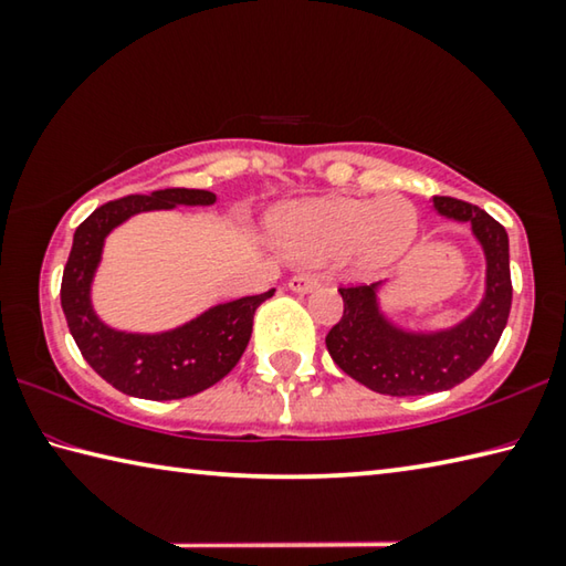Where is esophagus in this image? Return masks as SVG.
I'll use <instances>...</instances> for the list:
<instances>
[{
  "label": "esophagus",
  "instance_id": "obj_1",
  "mask_svg": "<svg viewBox=\"0 0 566 566\" xmlns=\"http://www.w3.org/2000/svg\"><path fill=\"white\" fill-rule=\"evenodd\" d=\"M317 286H319V280L314 274H294L292 280H290V290L292 292H300V294L317 290Z\"/></svg>",
  "mask_w": 566,
  "mask_h": 566
}]
</instances>
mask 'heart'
Masks as SVG:
<instances>
[{
    "mask_svg": "<svg viewBox=\"0 0 566 566\" xmlns=\"http://www.w3.org/2000/svg\"><path fill=\"white\" fill-rule=\"evenodd\" d=\"M417 209L405 197H329L296 205L276 219V242L300 262L352 254L364 270L397 262L415 244Z\"/></svg>",
    "mask_w": 566,
    "mask_h": 566,
    "instance_id": "1",
    "label": "heart"
}]
</instances>
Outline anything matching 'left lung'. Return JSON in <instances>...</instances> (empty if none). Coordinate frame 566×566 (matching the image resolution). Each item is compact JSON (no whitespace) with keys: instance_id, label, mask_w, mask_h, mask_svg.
Listing matches in <instances>:
<instances>
[{"instance_id":"obj_1","label":"left lung","mask_w":566,"mask_h":566,"mask_svg":"<svg viewBox=\"0 0 566 566\" xmlns=\"http://www.w3.org/2000/svg\"><path fill=\"white\" fill-rule=\"evenodd\" d=\"M434 209L454 222L472 224L484 249L486 286L476 310L454 327L409 332L379 310L377 284L342 286V319L327 334L337 367L359 385L389 397H421L462 385L492 357L512 310L510 237L479 209L454 197H434Z\"/></svg>"}]
</instances>
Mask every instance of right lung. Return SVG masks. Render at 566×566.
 <instances>
[{"instance_id": "right-lung-1", "label": "right lung", "mask_w": 566, "mask_h": 566, "mask_svg": "<svg viewBox=\"0 0 566 566\" xmlns=\"http://www.w3.org/2000/svg\"><path fill=\"white\" fill-rule=\"evenodd\" d=\"M207 189H159L129 195L99 209L76 227L70 260L62 274V310L82 357L114 389L139 399H185L217 385L237 367L252 337L254 312L274 290L217 304L197 319L159 334L117 332L92 306V280L102 260L104 239L129 217L177 205L209 207Z\"/></svg>"}]
</instances>
